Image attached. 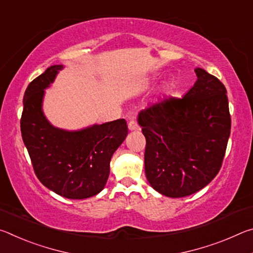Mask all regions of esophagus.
<instances>
[{
    "instance_id": "34e87169",
    "label": "esophagus",
    "mask_w": 253,
    "mask_h": 253,
    "mask_svg": "<svg viewBox=\"0 0 253 253\" xmlns=\"http://www.w3.org/2000/svg\"><path fill=\"white\" fill-rule=\"evenodd\" d=\"M128 129L129 130H138L139 127L137 125V123L135 121H130L128 123Z\"/></svg>"
}]
</instances>
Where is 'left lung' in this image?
<instances>
[{"label":"left lung","mask_w":253,"mask_h":253,"mask_svg":"<svg viewBox=\"0 0 253 253\" xmlns=\"http://www.w3.org/2000/svg\"><path fill=\"white\" fill-rule=\"evenodd\" d=\"M183 98H169L138 114L146 138L145 174L154 190L184 198L216 176L231 131L226 89L202 68Z\"/></svg>","instance_id":"1"}]
</instances>
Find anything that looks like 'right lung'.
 Returning a JSON list of instances; mask_svg holds the SVG:
<instances>
[{
  "label": "right lung",
  "mask_w": 253,
  "mask_h": 253,
  "mask_svg": "<svg viewBox=\"0 0 253 253\" xmlns=\"http://www.w3.org/2000/svg\"><path fill=\"white\" fill-rule=\"evenodd\" d=\"M62 65L49 67L30 83L23 97L21 132L40 182L58 195L83 200L104 190L110 160L128 134L125 119L78 130L54 127L42 109L45 89Z\"/></svg>",
  "instance_id": "1"
}]
</instances>
